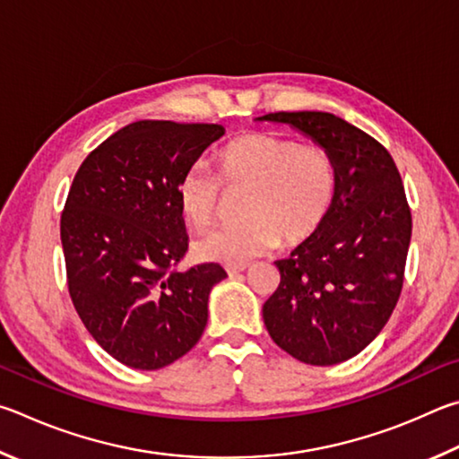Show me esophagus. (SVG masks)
I'll list each match as a JSON object with an SVG mask.
<instances>
[{
    "label": "esophagus",
    "instance_id": "esophagus-1",
    "mask_svg": "<svg viewBox=\"0 0 459 459\" xmlns=\"http://www.w3.org/2000/svg\"><path fill=\"white\" fill-rule=\"evenodd\" d=\"M247 270V264H242V266H228L225 272H228V276H238L239 272H246Z\"/></svg>",
    "mask_w": 459,
    "mask_h": 459
}]
</instances>
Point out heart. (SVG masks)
Instances as JSON below:
<instances>
[{"mask_svg": "<svg viewBox=\"0 0 459 459\" xmlns=\"http://www.w3.org/2000/svg\"><path fill=\"white\" fill-rule=\"evenodd\" d=\"M217 177L193 165L177 183L183 220L207 228L225 193H246L239 209L244 223L201 236L193 254L204 262L242 266L272 250L280 239L300 246L316 234L336 195V167L318 144H296L278 134H244L217 151ZM221 181L217 182L216 179Z\"/></svg>", "mask_w": 459, "mask_h": 459, "instance_id": "b5f03b06", "label": "heart"}]
</instances>
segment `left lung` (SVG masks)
Segmentation results:
<instances>
[{"label": "left lung", "instance_id": "1", "mask_svg": "<svg viewBox=\"0 0 459 459\" xmlns=\"http://www.w3.org/2000/svg\"><path fill=\"white\" fill-rule=\"evenodd\" d=\"M328 151L336 167L331 213L290 258L264 304V325L280 349L328 367L368 347L387 325L403 286L411 212L395 160L373 136L331 112H274Z\"/></svg>", "mask_w": 459, "mask_h": 459}]
</instances>
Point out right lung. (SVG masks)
<instances>
[{"mask_svg": "<svg viewBox=\"0 0 459 459\" xmlns=\"http://www.w3.org/2000/svg\"><path fill=\"white\" fill-rule=\"evenodd\" d=\"M220 125L139 120L80 165L62 212L68 290L94 341L112 359L157 371L195 347L220 264L173 270L187 252L177 183L221 139Z\"/></svg>", "mask_w": 459, "mask_h": 459, "instance_id": "add662e5", "label": "right lung"}]
</instances>
